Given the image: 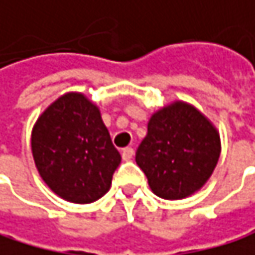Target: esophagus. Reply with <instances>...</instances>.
I'll list each match as a JSON object with an SVG mask.
<instances>
[{
  "instance_id": "34e87169",
  "label": "esophagus",
  "mask_w": 255,
  "mask_h": 255,
  "mask_svg": "<svg viewBox=\"0 0 255 255\" xmlns=\"http://www.w3.org/2000/svg\"><path fill=\"white\" fill-rule=\"evenodd\" d=\"M133 155H134V149H133V148H125V149H122V158H124L125 161L131 160Z\"/></svg>"
}]
</instances>
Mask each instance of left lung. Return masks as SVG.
<instances>
[{
	"mask_svg": "<svg viewBox=\"0 0 255 255\" xmlns=\"http://www.w3.org/2000/svg\"><path fill=\"white\" fill-rule=\"evenodd\" d=\"M220 157V136L193 106L175 103L152 115L136 163L161 199H184L212 175Z\"/></svg>",
	"mask_w": 255,
	"mask_h": 255,
	"instance_id": "left-lung-1",
	"label": "left lung"
}]
</instances>
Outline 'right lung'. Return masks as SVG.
Segmentation results:
<instances>
[{
	"label": "right lung",
	"mask_w": 255,
	"mask_h": 255,
	"mask_svg": "<svg viewBox=\"0 0 255 255\" xmlns=\"http://www.w3.org/2000/svg\"><path fill=\"white\" fill-rule=\"evenodd\" d=\"M31 148L43 181L73 203L103 197L121 163L100 110L76 92L58 98L38 118Z\"/></svg>",
	"instance_id": "right-lung-1"
}]
</instances>
